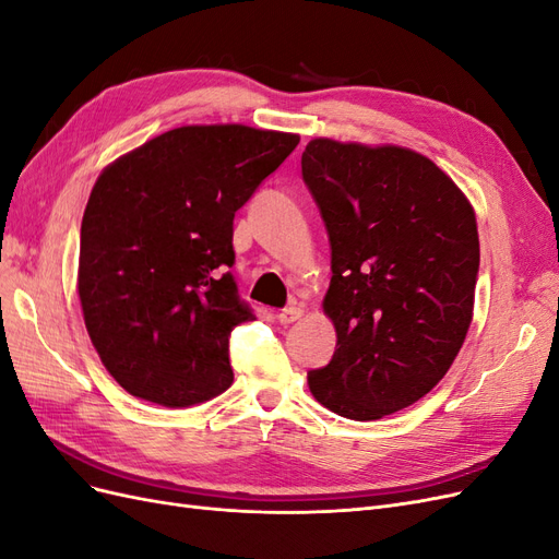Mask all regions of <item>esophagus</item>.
Listing matches in <instances>:
<instances>
[{"instance_id":"1","label":"esophagus","mask_w":559,"mask_h":559,"mask_svg":"<svg viewBox=\"0 0 559 559\" xmlns=\"http://www.w3.org/2000/svg\"><path fill=\"white\" fill-rule=\"evenodd\" d=\"M302 317V310L300 308H296V306H292V308H284V310H280L277 312V321L280 324H294V321H298Z\"/></svg>"}]
</instances>
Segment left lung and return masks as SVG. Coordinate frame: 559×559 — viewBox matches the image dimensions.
Returning <instances> with one entry per match:
<instances>
[{"label": "left lung", "instance_id": "left-lung-1", "mask_svg": "<svg viewBox=\"0 0 559 559\" xmlns=\"http://www.w3.org/2000/svg\"><path fill=\"white\" fill-rule=\"evenodd\" d=\"M302 181L324 218L335 352L312 396L347 419L408 408L441 382L473 317L476 214L429 158L401 146L312 140Z\"/></svg>", "mask_w": 559, "mask_h": 559}]
</instances>
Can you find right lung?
<instances>
[{"instance_id":"add662e5","label":"right lung","mask_w":559,"mask_h":559,"mask_svg":"<svg viewBox=\"0 0 559 559\" xmlns=\"http://www.w3.org/2000/svg\"><path fill=\"white\" fill-rule=\"evenodd\" d=\"M298 134L183 126L97 177L81 222L79 298L128 394L186 408L233 382L230 331L257 319L228 273L233 218Z\"/></svg>"}]
</instances>
